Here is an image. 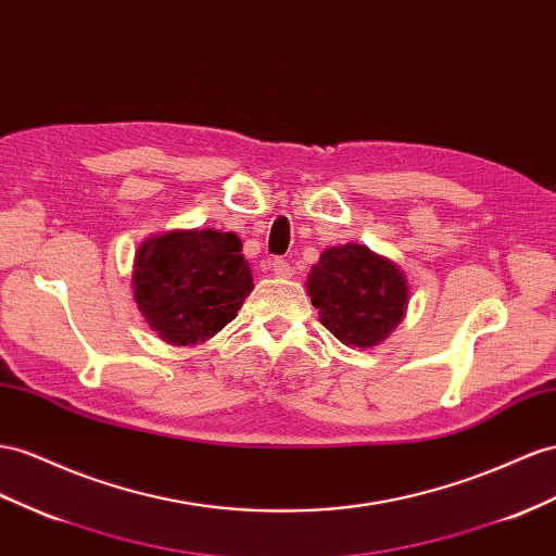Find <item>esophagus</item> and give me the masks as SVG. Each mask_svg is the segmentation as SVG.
I'll return each mask as SVG.
<instances>
[{"label":"esophagus","instance_id":"esophagus-1","mask_svg":"<svg viewBox=\"0 0 556 556\" xmlns=\"http://www.w3.org/2000/svg\"><path fill=\"white\" fill-rule=\"evenodd\" d=\"M271 271H274L278 278H290L292 268H290V264L285 262V260H274V262H271Z\"/></svg>","mask_w":556,"mask_h":556}]
</instances>
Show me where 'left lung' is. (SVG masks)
<instances>
[{"mask_svg": "<svg viewBox=\"0 0 556 556\" xmlns=\"http://www.w3.org/2000/svg\"><path fill=\"white\" fill-rule=\"evenodd\" d=\"M320 323L349 349H374L407 315L409 282L402 268L359 243L327 248L306 278Z\"/></svg>", "mask_w": 556, "mask_h": 556, "instance_id": "8db88e82", "label": "left lung"}]
</instances>
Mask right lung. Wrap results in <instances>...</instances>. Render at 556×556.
Listing matches in <instances>:
<instances>
[{
    "label": "right lung",
    "instance_id": "add662e5",
    "mask_svg": "<svg viewBox=\"0 0 556 556\" xmlns=\"http://www.w3.org/2000/svg\"><path fill=\"white\" fill-rule=\"evenodd\" d=\"M144 323L170 346H201L229 325L252 292L233 231L175 229L140 243L130 274Z\"/></svg>",
    "mask_w": 556,
    "mask_h": 556
}]
</instances>
